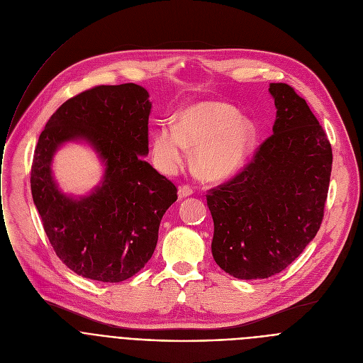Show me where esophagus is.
<instances>
[{
	"instance_id": "obj_1",
	"label": "esophagus",
	"mask_w": 363,
	"mask_h": 363,
	"mask_svg": "<svg viewBox=\"0 0 363 363\" xmlns=\"http://www.w3.org/2000/svg\"><path fill=\"white\" fill-rule=\"evenodd\" d=\"M189 195H192V188H189V186H186V185H181V186L178 188V196H179V199L186 198V196H189Z\"/></svg>"
}]
</instances>
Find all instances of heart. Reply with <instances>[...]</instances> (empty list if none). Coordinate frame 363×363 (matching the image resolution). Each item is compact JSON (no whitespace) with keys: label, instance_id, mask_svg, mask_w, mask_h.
Segmentation results:
<instances>
[{"label":"heart","instance_id":"1","mask_svg":"<svg viewBox=\"0 0 363 363\" xmlns=\"http://www.w3.org/2000/svg\"><path fill=\"white\" fill-rule=\"evenodd\" d=\"M258 128L223 101H198L182 109L175 128L153 132V155L160 168L174 174L186 149H195L194 168L205 179L223 181L237 174L255 147Z\"/></svg>","mask_w":363,"mask_h":363}]
</instances>
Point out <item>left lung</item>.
Wrapping results in <instances>:
<instances>
[{"label":"left lung","instance_id":"left-lung-1","mask_svg":"<svg viewBox=\"0 0 363 363\" xmlns=\"http://www.w3.org/2000/svg\"><path fill=\"white\" fill-rule=\"evenodd\" d=\"M273 135L230 182L206 195L216 263L241 280L289 267L318 234L328 198L332 147L293 87L270 83Z\"/></svg>","mask_w":363,"mask_h":363}]
</instances>
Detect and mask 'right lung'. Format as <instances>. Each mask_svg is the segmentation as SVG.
Here are the masks:
<instances>
[{
	"instance_id": "right-lung-1",
	"label": "right lung",
	"mask_w": 363,
	"mask_h": 363,
	"mask_svg": "<svg viewBox=\"0 0 363 363\" xmlns=\"http://www.w3.org/2000/svg\"><path fill=\"white\" fill-rule=\"evenodd\" d=\"M149 93L135 83L97 86L67 101L41 132L31 167V194L44 231L76 274L103 283L135 276L150 260L160 224L177 188L143 158L149 153ZM87 144L104 165L86 196L61 191L52 174L66 143Z\"/></svg>"
}]
</instances>
